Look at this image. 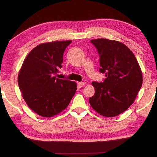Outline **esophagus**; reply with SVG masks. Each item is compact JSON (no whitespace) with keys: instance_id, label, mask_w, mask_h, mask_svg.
Segmentation results:
<instances>
[{"instance_id":"esophagus-1","label":"esophagus","mask_w":157,"mask_h":157,"mask_svg":"<svg viewBox=\"0 0 157 157\" xmlns=\"http://www.w3.org/2000/svg\"><path fill=\"white\" fill-rule=\"evenodd\" d=\"M84 82H78V86L79 88L83 87V86H84Z\"/></svg>"}]
</instances>
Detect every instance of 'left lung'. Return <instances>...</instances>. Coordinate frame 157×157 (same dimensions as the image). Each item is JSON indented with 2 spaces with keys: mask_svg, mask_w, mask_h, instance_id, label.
Masks as SVG:
<instances>
[{
  "mask_svg": "<svg viewBox=\"0 0 157 157\" xmlns=\"http://www.w3.org/2000/svg\"><path fill=\"white\" fill-rule=\"evenodd\" d=\"M100 57L103 82H92L94 95L90 98L92 107L102 116L115 117L134 102L142 85V74L136 56L128 46L107 39L91 40Z\"/></svg>",
  "mask_w": 157,
  "mask_h": 157,
  "instance_id": "1",
  "label": "left lung"
}]
</instances>
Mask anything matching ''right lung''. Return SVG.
Returning <instances> with one entry per match:
<instances>
[{"label":"right lung","instance_id":"add662e5","mask_svg":"<svg viewBox=\"0 0 157 157\" xmlns=\"http://www.w3.org/2000/svg\"><path fill=\"white\" fill-rule=\"evenodd\" d=\"M71 40L39 44L23 63L18 85L28 106L42 117H51L67 107L74 96L76 83L56 78L62 67L63 56Z\"/></svg>","mask_w":157,"mask_h":157}]
</instances>
